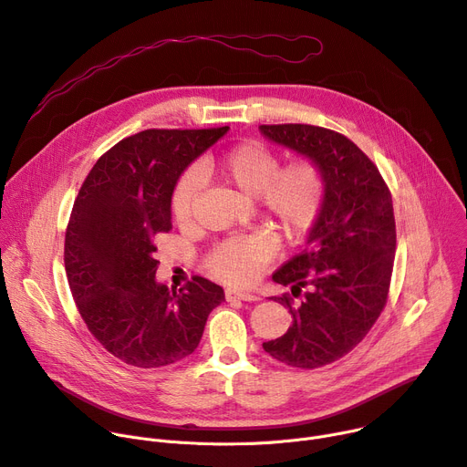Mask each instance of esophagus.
Returning <instances> with one entry per match:
<instances>
[{
	"instance_id": "obj_1",
	"label": "esophagus",
	"mask_w": 467,
	"mask_h": 467,
	"mask_svg": "<svg viewBox=\"0 0 467 467\" xmlns=\"http://www.w3.org/2000/svg\"><path fill=\"white\" fill-rule=\"evenodd\" d=\"M225 298H227V302H233V300H240V302H259V300H261L257 294H251V292H245V290H234V288H227V290H225Z\"/></svg>"
}]
</instances>
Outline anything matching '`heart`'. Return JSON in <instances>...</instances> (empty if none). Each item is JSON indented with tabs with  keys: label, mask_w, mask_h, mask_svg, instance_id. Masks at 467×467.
Listing matches in <instances>:
<instances>
[{
	"label": "heart",
	"mask_w": 467,
	"mask_h": 467,
	"mask_svg": "<svg viewBox=\"0 0 467 467\" xmlns=\"http://www.w3.org/2000/svg\"><path fill=\"white\" fill-rule=\"evenodd\" d=\"M199 169L244 197L255 199L261 214L286 236L306 233L324 201V175L313 160L300 158L279 167V156L259 143L236 145L220 158L204 160ZM197 193L199 175L188 171L171 199L173 216L181 225L192 220ZM275 251L277 240L270 233L233 236L210 251L206 268L222 281L247 285L259 277Z\"/></svg>",
	"instance_id": "1"
}]
</instances>
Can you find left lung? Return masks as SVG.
Returning a JSON list of instances; mask_svg holds the SVG:
<instances>
[{
    "instance_id": "left-lung-1",
    "label": "left lung",
    "mask_w": 467,
    "mask_h": 467,
    "mask_svg": "<svg viewBox=\"0 0 467 467\" xmlns=\"http://www.w3.org/2000/svg\"><path fill=\"white\" fill-rule=\"evenodd\" d=\"M261 134L313 160L324 175V201L306 249L272 279L292 296L274 298L292 324L263 343L274 359L317 368L354 350L386 306L395 261L391 193L378 167L348 138L311 124H263Z\"/></svg>"
}]
</instances>
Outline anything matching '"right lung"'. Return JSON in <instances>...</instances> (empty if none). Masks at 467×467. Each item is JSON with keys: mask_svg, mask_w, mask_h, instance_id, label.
Returning a JSON list of instances; mask_svg holds the SVG:
<instances>
[{"mask_svg": "<svg viewBox=\"0 0 467 467\" xmlns=\"http://www.w3.org/2000/svg\"><path fill=\"white\" fill-rule=\"evenodd\" d=\"M229 132L145 130L99 158L65 236V268L78 311L117 359L158 368L199 347L223 288L195 275L184 288L156 281L154 236L171 229V197L184 169Z\"/></svg>", "mask_w": 467, "mask_h": 467, "instance_id": "add662e5", "label": "right lung"}]
</instances>
